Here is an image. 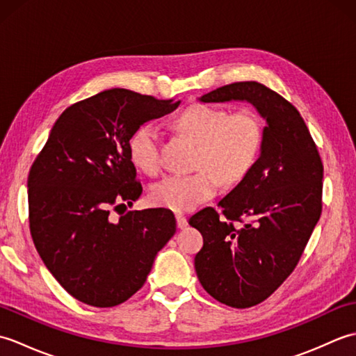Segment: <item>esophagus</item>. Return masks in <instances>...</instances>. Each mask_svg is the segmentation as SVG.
<instances>
[{
    "mask_svg": "<svg viewBox=\"0 0 356 356\" xmlns=\"http://www.w3.org/2000/svg\"><path fill=\"white\" fill-rule=\"evenodd\" d=\"M176 222H177V226H179L180 229H184L185 226L188 225L186 217H185V216H182V214H176Z\"/></svg>",
    "mask_w": 356,
    "mask_h": 356,
    "instance_id": "34e87169",
    "label": "esophagus"
}]
</instances>
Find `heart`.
I'll list each match as a JSON object with an SVG mask.
<instances>
[{
    "mask_svg": "<svg viewBox=\"0 0 356 356\" xmlns=\"http://www.w3.org/2000/svg\"><path fill=\"white\" fill-rule=\"evenodd\" d=\"M180 131L199 142L194 174H171L159 180L149 193L151 202L174 213H186L213 199L222 180L240 182L260 157L264 124L254 110L229 111L197 102L186 107L176 119ZM131 162L147 174L159 172L161 134L154 122L139 125L128 140Z\"/></svg>",
    "mask_w": 356,
    "mask_h": 356,
    "instance_id": "obj_1",
    "label": "heart"
}]
</instances>
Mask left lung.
<instances>
[{
	"mask_svg": "<svg viewBox=\"0 0 356 356\" xmlns=\"http://www.w3.org/2000/svg\"><path fill=\"white\" fill-rule=\"evenodd\" d=\"M202 102L248 101L266 118L260 157L243 180L190 225L203 236L195 272L220 303L252 307L297 266L323 209V162L298 110L255 81L232 82Z\"/></svg>",
	"mask_w": 356,
	"mask_h": 356,
	"instance_id": "left-lung-1",
	"label": "left lung"
}]
</instances>
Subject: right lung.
Returning a JSON list of instances; mask_svg holds the SVG:
<instances>
[{"mask_svg":"<svg viewBox=\"0 0 356 356\" xmlns=\"http://www.w3.org/2000/svg\"><path fill=\"white\" fill-rule=\"evenodd\" d=\"M180 101L111 88L70 105L29 172V225L44 264L72 297L113 307L138 292L176 232L170 209L120 213L142 185L128 154L139 125Z\"/></svg>","mask_w":356,"mask_h":356,"instance_id":"1","label":"right lung"}]
</instances>
